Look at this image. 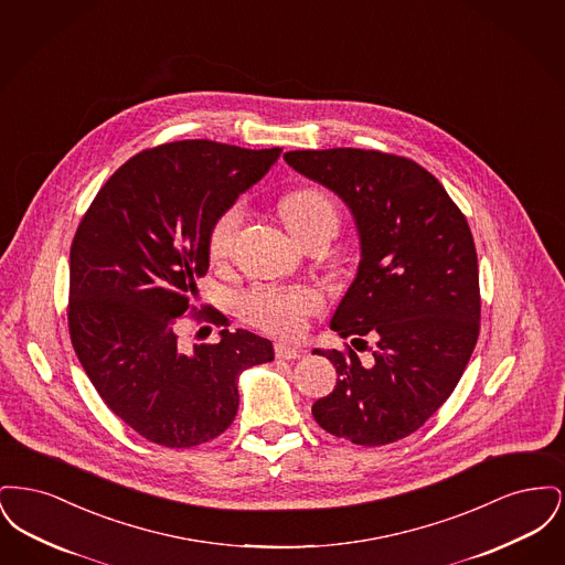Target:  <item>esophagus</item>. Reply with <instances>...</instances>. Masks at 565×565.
Here are the masks:
<instances>
[{
	"label": "esophagus",
	"mask_w": 565,
	"mask_h": 565,
	"mask_svg": "<svg viewBox=\"0 0 565 565\" xmlns=\"http://www.w3.org/2000/svg\"><path fill=\"white\" fill-rule=\"evenodd\" d=\"M275 355H277L279 360H296V358L302 355V351L296 350L292 345H286V343H277V345H275Z\"/></svg>",
	"instance_id": "34e87169"
}]
</instances>
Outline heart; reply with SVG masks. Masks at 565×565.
<instances>
[{
  "instance_id": "obj_1",
  "label": "heart",
  "mask_w": 565,
  "mask_h": 565,
  "mask_svg": "<svg viewBox=\"0 0 565 565\" xmlns=\"http://www.w3.org/2000/svg\"><path fill=\"white\" fill-rule=\"evenodd\" d=\"M286 226L302 239L316 231H337L339 212L334 201L320 189L302 186L290 190L279 201ZM242 205H231L215 217L210 231V256L222 260L231 254L242 226ZM322 307V295L311 286H256L242 298L243 318L270 334L296 337L307 318Z\"/></svg>"
}]
</instances>
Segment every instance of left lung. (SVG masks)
Here are the masks:
<instances>
[{"instance_id":"obj_1","label":"left lung","mask_w":565,"mask_h":565,"mask_svg":"<svg viewBox=\"0 0 565 565\" xmlns=\"http://www.w3.org/2000/svg\"><path fill=\"white\" fill-rule=\"evenodd\" d=\"M300 175L350 207L360 265L330 328L375 341L364 366L351 350H313L337 369L313 404L323 430L379 447L419 430L456 390L481 322L479 265L470 226L422 164L358 148L284 154Z\"/></svg>"}]
</instances>
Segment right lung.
<instances>
[{"label":"right lung","mask_w":565,"mask_h":565,"mask_svg":"<svg viewBox=\"0 0 565 565\" xmlns=\"http://www.w3.org/2000/svg\"><path fill=\"white\" fill-rule=\"evenodd\" d=\"M281 148L186 139L143 150L97 192L70 249V337L84 373L129 428L171 449L207 443L239 408L243 371L275 358L254 332L178 341L210 269L215 217L254 186ZM201 318V316H196ZM207 318L224 323L220 311Z\"/></svg>","instance_id":"1"}]
</instances>
